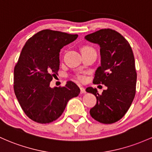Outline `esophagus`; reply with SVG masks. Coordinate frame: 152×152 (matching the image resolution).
I'll list each match as a JSON object with an SVG mask.
<instances>
[{"mask_svg":"<svg viewBox=\"0 0 152 152\" xmlns=\"http://www.w3.org/2000/svg\"><path fill=\"white\" fill-rule=\"evenodd\" d=\"M80 92H81V94H84V93L86 92L84 87H80Z\"/></svg>","mask_w":152,"mask_h":152,"instance_id":"obj_1","label":"esophagus"}]
</instances>
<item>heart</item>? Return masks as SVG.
Returning a JSON list of instances; mask_svg holds the SVG:
<instances>
[{
	"label": "heart",
	"mask_w": 152,
	"mask_h": 152,
	"mask_svg": "<svg viewBox=\"0 0 152 152\" xmlns=\"http://www.w3.org/2000/svg\"><path fill=\"white\" fill-rule=\"evenodd\" d=\"M89 48H91V47H89V46H84L82 48V49H81V51L84 50H86V49H89ZM76 77L77 78V79L81 81H84L85 80L84 76H83V75H81V74H77L76 76Z\"/></svg>",
	"instance_id": "obj_1"
}]
</instances>
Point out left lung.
<instances>
[{"mask_svg":"<svg viewBox=\"0 0 152 152\" xmlns=\"http://www.w3.org/2000/svg\"><path fill=\"white\" fill-rule=\"evenodd\" d=\"M85 39L100 47L101 66L96 70L93 84L107 87L102 94L95 88L86 89L96 98L90 115L99 123H114L126 115L136 94L137 73L132 48L123 35L111 29L96 31Z\"/></svg>","mask_w":152,"mask_h":152,"instance_id":"1","label":"left lung"}]
</instances>
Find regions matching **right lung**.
Listing matches in <instances>:
<instances>
[{
	"label": "right lung",
	"mask_w": 152,
	"mask_h": 152,
	"mask_svg": "<svg viewBox=\"0 0 152 152\" xmlns=\"http://www.w3.org/2000/svg\"><path fill=\"white\" fill-rule=\"evenodd\" d=\"M78 34L44 29L25 43L14 67V89L23 111L39 123H49L62 115L68 102L80 89L73 81L65 86L50 87L59 70V53Z\"/></svg>",
	"instance_id": "right-lung-1"
}]
</instances>
